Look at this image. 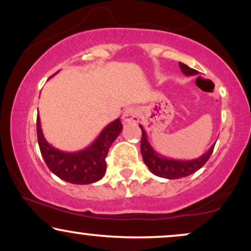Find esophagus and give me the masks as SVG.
Returning <instances> with one entry per match:
<instances>
[{"mask_svg":"<svg viewBox=\"0 0 251 251\" xmlns=\"http://www.w3.org/2000/svg\"><path fill=\"white\" fill-rule=\"evenodd\" d=\"M140 119V111L135 107L127 108L123 114V120L126 124H134L138 123Z\"/></svg>","mask_w":251,"mask_h":251,"instance_id":"1","label":"esophagus"}]
</instances>
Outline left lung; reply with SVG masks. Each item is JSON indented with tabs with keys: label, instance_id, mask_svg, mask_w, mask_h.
Segmentation results:
<instances>
[{
	"label": "left lung",
	"instance_id": "obj_1",
	"mask_svg": "<svg viewBox=\"0 0 251 251\" xmlns=\"http://www.w3.org/2000/svg\"><path fill=\"white\" fill-rule=\"evenodd\" d=\"M180 70L183 74L186 76L190 75H197L198 72L196 70H192L185 63L179 62ZM142 128V144H140V151H142L143 160L144 163L148 165V168L152 174L158 176V177L166 178V179H178V178L188 177V176L195 174L198 171L201 166L204 165L209 160L210 155H211L212 151H214L215 144L210 148L208 151L205 152L201 157L196 158V159L191 160H177L171 159V158H166L160 155L159 153L154 151L152 148L151 144L148 140V134H146L145 129L142 125H139Z\"/></svg>",
	"mask_w": 251,
	"mask_h": 251
}]
</instances>
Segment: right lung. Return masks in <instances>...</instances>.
Here are the masks:
<instances>
[{
  "label": "right lung",
  "mask_w": 251,
  "mask_h": 251,
  "mask_svg": "<svg viewBox=\"0 0 251 251\" xmlns=\"http://www.w3.org/2000/svg\"><path fill=\"white\" fill-rule=\"evenodd\" d=\"M123 129L120 119L108 124L88 148L77 152H63L45 139L37 114L36 131L40 151L48 169L62 180L72 184L96 183L106 172L105 158L108 150Z\"/></svg>",
  "instance_id": "right-lung-1"
}]
</instances>
